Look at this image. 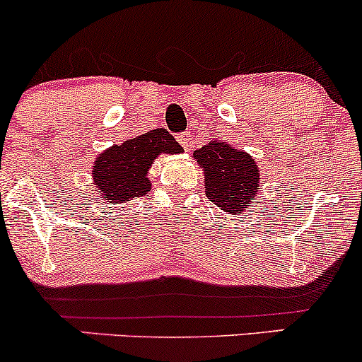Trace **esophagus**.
<instances>
[{
    "mask_svg": "<svg viewBox=\"0 0 362 362\" xmlns=\"http://www.w3.org/2000/svg\"><path fill=\"white\" fill-rule=\"evenodd\" d=\"M177 139L185 151H190V148H192V136H190V132H182Z\"/></svg>",
    "mask_w": 362,
    "mask_h": 362,
    "instance_id": "obj_1",
    "label": "esophagus"
}]
</instances>
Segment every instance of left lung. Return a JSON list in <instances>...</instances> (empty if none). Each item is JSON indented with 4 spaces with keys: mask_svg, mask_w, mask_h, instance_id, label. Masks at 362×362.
I'll return each instance as SVG.
<instances>
[{
    "mask_svg": "<svg viewBox=\"0 0 362 362\" xmlns=\"http://www.w3.org/2000/svg\"><path fill=\"white\" fill-rule=\"evenodd\" d=\"M194 158L204 168L206 197L226 213L242 214L256 199L259 172L247 153L211 141L194 151Z\"/></svg>",
    "mask_w": 362,
    "mask_h": 362,
    "instance_id": "obj_1",
    "label": "left lung"
}]
</instances>
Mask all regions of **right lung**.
<instances>
[{
    "instance_id": "add662e5",
    "label": "right lung",
    "mask_w": 362,
    "mask_h": 362,
    "mask_svg": "<svg viewBox=\"0 0 362 362\" xmlns=\"http://www.w3.org/2000/svg\"><path fill=\"white\" fill-rule=\"evenodd\" d=\"M160 153H182V146L166 129L149 130L106 149L94 161L93 177L98 194L113 204L146 196L151 189L146 173Z\"/></svg>"
}]
</instances>
